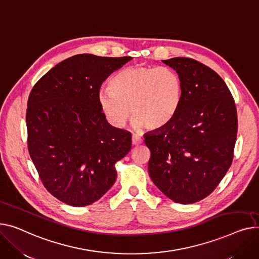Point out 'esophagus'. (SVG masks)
<instances>
[{
    "mask_svg": "<svg viewBox=\"0 0 259 259\" xmlns=\"http://www.w3.org/2000/svg\"><path fill=\"white\" fill-rule=\"evenodd\" d=\"M141 142H142V138H141L140 136L135 135V134L132 136V143H133V145H138Z\"/></svg>",
    "mask_w": 259,
    "mask_h": 259,
    "instance_id": "34e87169",
    "label": "esophagus"
}]
</instances>
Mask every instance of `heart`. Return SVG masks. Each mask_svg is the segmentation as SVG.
Wrapping results in <instances>:
<instances>
[{"instance_id":"heart-1","label":"heart","mask_w":259,"mask_h":259,"mask_svg":"<svg viewBox=\"0 0 259 259\" xmlns=\"http://www.w3.org/2000/svg\"><path fill=\"white\" fill-rule=\"evenodd\" d=\"M183 87L176 71L167 67L132 66L118 72L110 90L99 91V108L108 122L121 128L131 118L136 127L160 130L177 115Z\"/></svg>"}]
</instances>
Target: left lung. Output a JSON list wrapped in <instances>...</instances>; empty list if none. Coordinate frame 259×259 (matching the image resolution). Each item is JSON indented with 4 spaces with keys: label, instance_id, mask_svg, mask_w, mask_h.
<instances>
[{
    "label": "left lung",
    "instance_id": "1",
    "mask_svg": "<svg viewBox=\"0 0 259 259\" xmlns=\"http://www.w3.org/2000/svg\"><path fill=\"white\" fill-rule=\"evenodd\" d=\"M163 63L180 76L183 95L169 124L149 132L148 172L154 184L179 204L199 202L230 168L237 136L234 99L221 76L188 57Z\"/></svg>",
    "mask_w": 259,
    "mask_h": 259
}]
</instances>
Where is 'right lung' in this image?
Instances as JSON below:
<instances>
[{
    "mask_svg": "<svg viewBox=\"0 0 259 259\" xmlns=\"http://www.w3.org/2000/svg\"><path fill=\"white\" fill-rule=\"evenodd\" d=\"M132 57L78 54L34 84L27 103L28 150L45 188L74 207L93 204L115 183V164L132 147L131 133L112 126L98 93Z\"/></svg>",
    "mask_w": 259,
    "mask_h": 259,
    "instance_id": "add662e5",
    "label": "right lung"
}]
</instances>
